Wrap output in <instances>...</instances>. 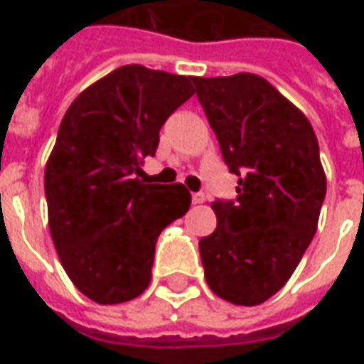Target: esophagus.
Returning <instances> with one entry per match:
<instances>
[{"mask_svg":"<svg viewBox=\"0 0 364 364\" xmlns=\"http://www.w3.org/2000/svg\"><path fill=\"white\" fill-rule=\"evenodd\" d=\"M205 200L206 197L203 195V193H195V195H193V205H203Z\"/></svg>","mask_w":364,"mask_h":364,"instance_id":"34e87169","label":"esophagus"}]
</instances>
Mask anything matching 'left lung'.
I'll use <instances>...</instances> for the list:
<instances>
[{
    "label": "left lung",
    "mask_w": 364,
    "mask_h": 364,
    "mask_svg": "<svg viewBox=\"0 0 364 364\" xmlns=\"http://www.w3.org/2000/svg\"><path fill=\"white\" fill-rule=\"evenodd\" d=\"M236 203H213L216 230L198 242L216 296L257 306L287 284L318 230L326 173L318 138L296 105L261 75L193 77Z\"/></svg>",
    "instance_id": "8db88e82"
}]
</instances>
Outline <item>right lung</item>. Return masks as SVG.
<instances>
[{
    "label": "right lung",
    "instance_id": "obj_1",
    "mask_svg": "<svg viewBox=\"0 0 364 364\" xmlns=\"http://www.w3.org/2000/svg\"><path fill=\"white\" fill-rule=\"evenodd\" d=\"M193 75L117 68L75 97L44 169L48 228L75 289L97 304L140 296L161 230L189 210L181 183L144 181L159 128L193 91Z\"/></svg>",
    "mask_w": 364,
    "mask_h": 364
}]
</instances>
